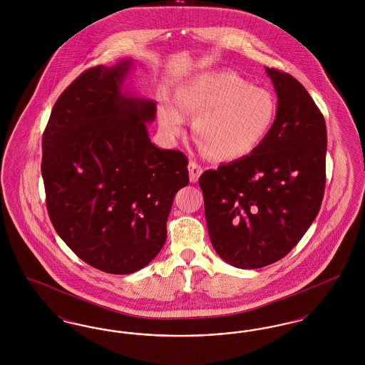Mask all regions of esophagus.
Wrapping results in <instances>:
<instances>
[{
	"label": "esophagus",
	"mask_w": 365,
	"mask_h": 365,
	"mask_svg": "<svg viewBox=\"0 0 365 365\" xmlns=\"http://www.w3.org/2000/svg\"><path fill=\"white\" fill-rule=\"evenodd\" d=\"M202 167L195 163V161H190L189 163V174H190V182L191 183H195L198 180V178L202 174Z\"/></svg>",
	"instance_id": "obj_1"
}]
</instances>
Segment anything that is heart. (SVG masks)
I'll use <instances>...</instances> for the list:
<instances>
[{
    "instance_id": "b5f03b06",
    "label": "heart",
    "mask_w": 365,
    "mask_h": 365,
    "mask_svg": "<svg viewBox=\"0 0 365 365\" xmlns=\"http://www.w3.org/2000/svg\"><path fill=\"white\" fill-rule=\"evenodd\" d=\"M174 105L160 108L163 130L178 137L185 118L194 119L192 134L202 152L216 161H238L255 153L277 120V100L234 72H212L179 87Z\"/></svg>"
}]
</instances>
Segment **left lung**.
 Wrapping results in <instances>:
<instances>
[{
  "label": "left lung",
  "instance_id": "1",
  "mask_svg": "<svg viewBox=\"0 0 365 365\" xmlns=\"http://www.w3.org/2000/svg\"><path fill=\"white\" fill-rule=\"evenodd\" d=\"M265 71L278 94L272 131L250 156L198 180L213 249L242 269L283 259L312 225L326 186L323 113L292 75Z\"/></svg>",
  "mask_w": 365,
  "mask_h": 365
}]
</instances>
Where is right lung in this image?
Here are the masks:
<instances>
[{
  "label": "right lung",
  "instance_id": "obj_1",
  "mask_svg": "<svg viewBox=\"0 0 365 365\" xmlns=\"http://www.w3.org/2000/svg\"><path fill=\"white\" fill-rule=\"evenodd\" d=\"M81 73L53 106L42 137V178L53 227L88 265L115 275L146 267L167 240L187 157L158 149L146 123L156 103L123 93L131 67Z\"/></svg>",
  "mask_w": 365,
  "mask_h": 365
}]
</instances>
